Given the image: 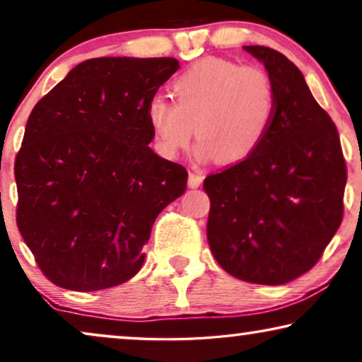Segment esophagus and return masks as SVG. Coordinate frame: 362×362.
Masks as SVG:
<instances>
[{"instance_id": "34e87169", "label": "esophagus", "mask_w": 362, "mask_h": 362, "mask_svg": "<svg viewBox=\"0 0 362 362\" xmlns=\"http://www.w3.org/2000/svg\"><path fill=\"white\" fill-rule=\"evenodd\" d=\"M202 173L201 171H196L192 170L189 171V180H187V185H189V187H199V185L202 182Z\"/></svg>"}]
</instances>
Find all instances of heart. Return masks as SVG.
Listing matches in <instances>:
<instances>
[{
    "instance_id": "1",
    "label": "heart",
    "mask_w": 362,
    "mask_h": 362,
    "mask_svg": "<svg viewBox=\"0 0 362 362\" xmlns=\"http://www.w3.org/2000/svg\"><path fill=\"white\" fill-rule=\"evenodd\" d=\"M176 100L156 95L146 105L158 151L176 158L196 133L199 158L235 165L265 140L276 110L275 87L259 67L229 59L192 64L173 82Z\"/></svg>"
}]
</instances>
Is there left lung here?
<instances>
[{
    "label": "left lung",
    "mask_w": 362,
    "mask_h": 362,
    "mask_svg": "<svg viewBox=\"0 0 362 362\" xmlns=\"http://www.w3.org/2000/svg\"><path fill=\"white\" fill-rule=\"evenodd\" d=\"M244 49L274 82L275 118L247 160L204 180L207 242L235 279L281 285L313 269L338 230L346 161L336 125L300 69L275 49Z\"/></svg>",
    "instance_id": "1"
}]
</instances>
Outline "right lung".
<instances>
[{"label":"right lung","instance_id":"right-lung-1","mask_svg":"<svg viewBox=\"0 0 362 362\" xmlns=\"http://www.w3.org/2000/svg\"><path fill=\"white\" fill-rule=\"evenodd\" d=\"M177 69L175 57L88 59L34 105L14 161L16 224L54 285L130 280L153 222L186 191V168L148 146L146 105Z\"/></svg>","mask_w":362,"mask_h":362}]
</instances>
